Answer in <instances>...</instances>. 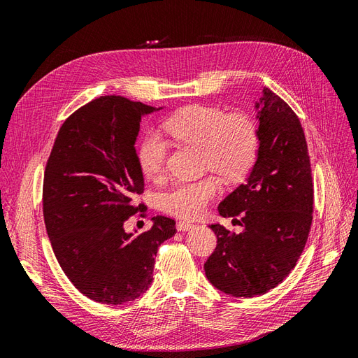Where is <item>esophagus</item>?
Listing matches in <instances>:
<instances>
[{
	"label": "esophagus",
	"instance_id": "obj_1",
	"mask_svg": "<svg viewBox=\"0 0 358 358\" xmlns=\"http://www.w3.org/2000/svg\"><path fill=\"white\" fill-rule=\"evenodd\" d=\"M196 229V225L191 224V222H185V221H179L178 222V230L179 231H189Z\"/></svg>",
	"mask_w": 358,
	"mask_h": 358
}]
</instances>
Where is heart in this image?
I'll return each mask as SVG.
<instances>
[{"mask_svg": "<svg viewBox=\"0 0 358 358\" xmlns=\"http://www.w3.org/2000/svg\"><path fill=\"white\" fill-rule=\"evenodd\" d=\"M162 128L180 143L201 149L203 166L225 180L241 179L252 166L258 150V129L251 117L227 115L215 107L187 106L170 115ZM167 143L158 131H149L137 148V161L143 175L158 180L164 175ZM220 192V182L203 178L180 182L162 196V208L179 218L200 216Z\"/></svg>", "mask_w": 358, "mask_h": 358, "instance_id": "1", "label": "heart"}]
</instances>
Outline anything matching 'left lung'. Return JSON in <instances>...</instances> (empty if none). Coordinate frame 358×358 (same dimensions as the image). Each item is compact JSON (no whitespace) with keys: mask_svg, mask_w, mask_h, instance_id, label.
Segmentation results:
<instances>
[{"mask_svg":"<svg viewBox=\"0 0 358 358\" xmlns=\"http://www.w3.org/2000/svg\"><path fill=\"white\" fill-rule=\"evenodd\" d=\"M255 103L257 159L245 180L218 206L224 218L239 216L242 233L209 225L216 248L206 278L234 297L262 296L289 275L305 249L313 212V183L305 133L297 115L264 88Z\"/></svg>","mask_w":358,"mask_h":358,"instance_id":"1","label":"left lung"}]
</instances>
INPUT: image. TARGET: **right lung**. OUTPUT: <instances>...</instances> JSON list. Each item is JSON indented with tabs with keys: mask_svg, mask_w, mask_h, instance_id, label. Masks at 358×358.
Returning <instances> with one entry per match:
<instances>
[{
	"mask_svg": "<svg viewBox=\"0 0 358 358\" xmlns=\"http://www.w3.org/2000/svg\"><path fill=\"white\" fill-rule=\"evenodd\" d=\"M121 95H104L59 128L43 180V216L61 268L83 296L104 305L138 299L152 284L158 246L176 222L154 216L145 233L124 224L143 204L136 140L143 116L161 110Z\"/></svg>",
	"mask_w": 358,
	"mask_h": 358,
	"instance_id": "add662e5",
	"label": "right lung"
}]
</instances>
